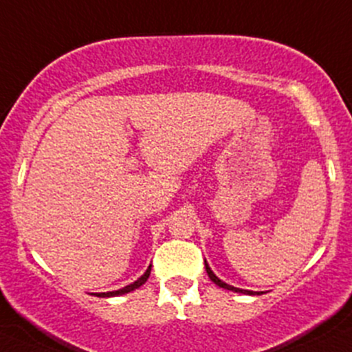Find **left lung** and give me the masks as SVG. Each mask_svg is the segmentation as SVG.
<instances>
[{"label": "left lung", "instance_id": "1", "mask_svg": "<svg viewBox=\"0 0 352 352\" xmlns=\"http://www.w3.org/2000/svg\"><path fill=\"white\" fill-rule=\"evenodd\" d=\"M204 267H206V274H208V277H210V278H211V282H214V284H217L218 287H221V289H227V291H232V292H239V294H248V296H259V294H263V292L245 291V289H239V287H234V285H230V284H227V282L220 280V278H218L217 275L213 274V270H211V268H210V265H208V263H206V259H204Z\"/></svg>", "mask_w": 352, "mask_h": 352}]
</instances>
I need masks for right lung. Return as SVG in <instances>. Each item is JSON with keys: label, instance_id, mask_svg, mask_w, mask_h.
<instances>
[{"label": "right lung", "instance_id": "right-lung-1", "mask_svg": "<svg viewBox=\"0 0 352 352\" xmlns=\"http://www.w3.org/2000/svg\"><path fill=\"white\" fill-rule=\"evenodd\" d=\"M149 274H151V265H149L148 270H146L144 274H142L141 277L138 278V280L132 282V284L125 285V287L118 289V291H111V292H94L93 296H98V298H115V296H124V294H129V292H132V291H135V289L141 287V285L144 284V282L148 280V278H149Z\"/></svg>", "mask_w": 352, "mask_h": 352}]
</instances>
